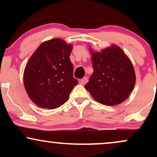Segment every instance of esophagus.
Masks as SVG:
<instances>
[{"instance_id":"esophagus-1","label":"esophagus","mask_w":157,"mask_h":157,"mask_svg":"<svg viewBox=\"0 0 157 157\" xmlns=\"http://www.w3.org/2000/svg\"><path fill=\"white\" fill-rule=\"evenodd\" d=\"M87 82H88L87 77H83V78L79 80V83L81 84V85H85Z\"/></svg>"}]
</instances>
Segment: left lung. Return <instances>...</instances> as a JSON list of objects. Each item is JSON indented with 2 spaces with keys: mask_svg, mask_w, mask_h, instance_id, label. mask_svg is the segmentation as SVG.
Returning <instances> with one entry per match:
<instances>
[{
  "mask_svg": "<svg viewBox=\"0 0 157 157\" xmlns=\"http://www.w3.org/2000/svg\"><path fill=\"white\" fill-rule=\"evenodd\" d=\"M94 72L85 89L94 100L102 105H116L123 102L134 89V68L120 46L111 45L94 52L89 48Z\"/></svg>",
  "mask_w": 157,
  "mask_h": 157,
  "instance_id": "1",
  "label": "left lung"
}]
</instances>
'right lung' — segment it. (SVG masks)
I'll return each mask as SVG.
<instances>
[{
    "mask_svg": "<svg viewBox=\"0 0 157 157\" xmlns=\"http://www.w3.org/2000/svg\"><path fill=\"white\" fill-rule=\"evenodd\" d=\"M73 46L55 38L42 43L26 63L23 83L30 100L43 109L63 105L78 81L69 56Z\"/></svg>",
    "mask_w": 157,
    "mask_h": 157,
    "instance_id": "add662e5",
    "label": "right lung"
}]
</instances>
